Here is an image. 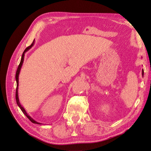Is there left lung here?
<instances>
[{"mask_svg":"<svg viewBox=\"0 0 151 151\" xmlns=\"http://www.w3.org/2000/svg\"><path fill=\"white\" fill-rule=\"evenodd\" d=\"M143 74H144V70H142V76H143Z\"/></svg>","mask_w":151,"mask_h":151,"instance_id":"left-lung-1","label":"left lung"}]
</instances>
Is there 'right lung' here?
<instances>
[{"instance_id": "right-lung-1", "label": "right lung", "mask_w": 151, "mask_h": 151, "mask_svg": "<svg viewBox=\"0 0 151 151\" xmlns=\"http://www.w3.org/2000/svg\"><path fill=\"white\" fill-rule=\"evenodd\" d=\"M34 43H35V40L33 41L32 44L31 45H30V46H29V47H27L25 49V50L24 51V52L23 53V55H22V57H21V61H20V63H19V66H18L17 70V71H16V74H15V79H16V83H17V88H16V92H15V99H16V102H17V106L19 107V108L21 109V111H22V112L24 113V115H26L27 117L28 118L30 121H31L32 123H35V124H41V123L36 122V121H35V120H34L32 118L30 117V116H29L28 114H27V112H26V111L24 110V109L22 107V106L21 105V104H20V102H19V97H18V86H19V74L20 70H21V66H22V64H23V63L24 53H25V52H27V51H28L29 50H30V49L32 47L33 45H34Z\"/></svg>"}]
</instances>
